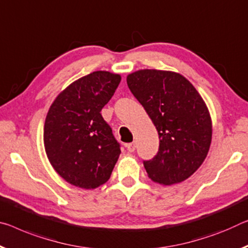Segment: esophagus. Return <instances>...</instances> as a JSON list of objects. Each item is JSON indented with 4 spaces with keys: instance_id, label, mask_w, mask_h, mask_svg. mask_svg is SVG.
Here are the masks:
<instances>
[{
    "instance_id": "34e87169",
    "label": "esophagus",
    "mask_w": 248,
    "mask_h": 248,
    "mask_svg": "<svg viewBox=\"0 0 248 248\" xmlns=\"http://www.w3.org/2000/svg\"><path fill=\"white\" fill-rule=\"evenodd\" d=\"M125 148H127V150L129 152H133L136 150V143L135 142H130V143H127L125 144Z\"/></svg>"
}]
</instances>
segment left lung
Masks as SVG:
<instances>
[{"label":"left lung","mask_w":248,"mask_h":248,"mask_svg":"<svg viewBox=\"0 0 248 248\" xmlns=\"http://www.w3.org/2000/svg\"><path fill=\"white\" fill-rule=\"evenodd\" d=\"M128 87L159 133V151L143 161L153 182L180 183L201 167L210 150L212 121L198 90L182 75L142 69L127 77Z\"/></svg>","instance_id":"obj_1"}]
</instances>
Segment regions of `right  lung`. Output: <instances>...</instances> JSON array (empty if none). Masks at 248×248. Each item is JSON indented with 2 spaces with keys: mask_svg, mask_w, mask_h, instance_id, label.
<instances>
[{
  "mask_svg": "<svg viewBox=\"0 0 248 248\" xmlns=\"http://www.w3.org/2000/svg\"><path fill=\"white\" fill-rule=\"evenodd\" d=\"M120 75L93 72L70 84L50 106L44 125L47 158L75 186L96 188L109 180L120 144L101 109L111 99Z\"/></svg>",
  "mask_w": 248,
  "mask_h": 248,
  "instance_id": "obj_1",
  "label": "right lung"
}]
</instances>
